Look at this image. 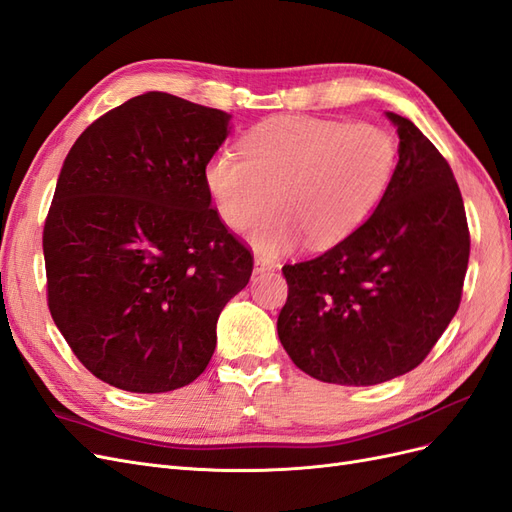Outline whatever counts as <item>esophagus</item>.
Segmentation results:
<instances>
[{
	"label": "esophagus",
	"mask_w": 512,
	"mask_h": 512,
	"mask_svg": "<svg viewBox=\"0 0 512 512\" xmlns=\"http://www.w3.org/2000/svg\"><path fill=\"white\" fill-rule=\"evenodd\" d=\"M273 267H275V260L265 258V256H256V260H254V271H256V273L271 271Z\"/></svg>",
	"instance_id": "1"
}]
</instances>
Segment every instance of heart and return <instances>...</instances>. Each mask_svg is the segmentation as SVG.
Instances as JSON below:
<instances>
[{
	"label": "heart",
	"mask_w": 512,
	"mask_h": 512,
	"mask_svg": "<svg viewBox=\"0 0 512 512\" xmlns=\"http://www.w3.org/2000/svg\"><path fill=\"white\" fill-rule=\"evenodd\" d=\"M397 166V141L378 123L282 115L260 121L241 141V156L215 151L205 183L222 222L252 228L260 252H280L303 235L329 245L376 209Z\"/></svg>",
	"instance_id": "b5f03b06"
}]
</instances>
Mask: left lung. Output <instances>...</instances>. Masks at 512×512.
I'll use <instances>...</instances> for the list:
<instances>
[{"label": "left lung", "instance_id": "left-lung-1", "mask_svg": "<svg viewBox=\"0 0 512 512\" xmlns=\"http://www.w3.org/2000/svg\"><path fill=\"white\" fill-rule=\"evenodd\" d=\"M399 162L376 211L324 254L284 265L277 335L316 380L371 386L425 361L457 314L470 258L453 170L406 117L386 113Z\"/></svg>", "mask_w": 512, "mask_h": 512}]
</instances>
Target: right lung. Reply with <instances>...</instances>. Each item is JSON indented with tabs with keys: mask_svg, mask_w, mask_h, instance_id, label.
Returning <instances> with one entry per match:
<instances>
[{
	"mask_svg": "<svg viewBox=\"0 0 512 512\" xmlns=\"http://www.w3.org/2000/svg\"><path fill=\"white\" fill-rule=\"evenodd\" d=\"M228 119L149 91L98 117L61 166L42 232L46 303L76 359L121 391L194 382L250 282V247L205 183Z\"/></svg>",
	"mask_w": 512,
	"mask_h": 512,
	"instance_id": "1",
	"label": "right lung"
}]
</instances>
